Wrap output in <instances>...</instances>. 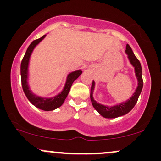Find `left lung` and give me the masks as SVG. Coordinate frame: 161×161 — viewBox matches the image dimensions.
Here are the masks:
<instances>
[{
    "instance_id": "left-lung-1",
    "label": "left lung",
    "mask_w": 161,
    "mask_h": 161,
    "mask_svg": "<svg viewBox=\"0 0 161 161\" xmlns=\"http://www.w3.org/2000/svg\"><path fill=\"white\" fill-rule=\"evenodd\" d=\"M125 53L128 54V58L132 65L135 67V72H136V77L138 79V87L136 88V92L132 95V97L128 101H125V103H121V104L116 105L114 107H106L104 105H101L97 103L94 100L93 94L94 88H95V82H92L91 87V93H90V98L93 105L94 108L97 110V112L101 114L103 117L104 118H116L118 116H121L126 114L134 108L135 105L137 103L138 97L141 94L142 87H143V79H142V66L140 64L139 60H138L137 57L135 56L132 52V48L129 45H126V49H125Z\"/></svg>"
}]
</instances>
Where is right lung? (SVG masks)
Listing matches in <instances>:
<instances>
[{
	"mask_svg": "<svg viewBox=\"0 0 161 161\" xmlns=\"http://www.w3.org/2000/svg\"><path fill=\"white\" fill-rule=\"evenodd\" d=\"M45 37L43 36L41 37L40 38L34 40L30 45L29 46L26 50L25 55H24L23 60L21 61V66H20V73H21V82H22V87L24 93L29 101H30L32 104L36 106V108L41 109V110H45V111H48V110H53L54 109L58 108L63 104V103L65 101L66 97H67L68 93H69L70 88H71L72 84L78 77L82 74V72L81 70H77L74 71L73 73H69L68 75L67 79H66V82L64 87V90L60 94L57 95L56 97H51V98H42L39 97L38 96L34 95L30 90L29 89V87L27 85V75H28V64H29V57H30L31 53H32L33 49L38 43L43 39Z\"/></svg>",
	"mask_w": 161,
	"mask_h": 161,
	"instance_id": "right-lung-1",
	"label": "right lung"
}]
</instances>
